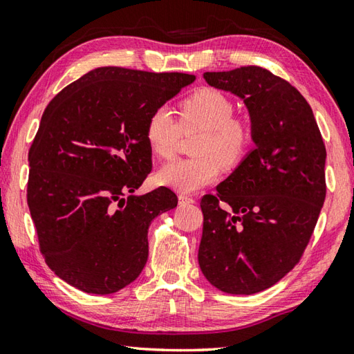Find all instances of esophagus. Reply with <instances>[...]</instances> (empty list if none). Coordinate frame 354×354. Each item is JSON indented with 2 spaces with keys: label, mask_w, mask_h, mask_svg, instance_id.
<instances>
[{
  "label": "esophagus",
  "mask_w": 354,
  "mask_h": 354,
  "mask_svg": "<svg viewBox=\"0 0 354 354\" xmlns=\"http://www.w3.org/2000/svg\"><path fill=\"white\" fill-rule=\"evenodd\" d=\"M196 200L192 198V197H189V196H185V194H180L178 196V203L180 205H191V203H194Z\"/></svg>",
  "instance_id": "esophagus-1"
}]
</instances>
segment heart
<instances>
[{
    "label": "heart",
    "mask_w": 354,
    "mask_h": 354,
    "mask_svg": "<svg viewBox=\"0 0 354 354\" xmlns=\"http://www.w3.org/2000/svg\"><path fill=\"white\" fill-rule=\"evenodd\" d=\"M234 114V104L223 92L203 88L180 103V123L168 106L151 112L145 137L152 154L171 158L178 137L185 132H202L194 158H180L163 165L157 172L158 185L191 194L216 182L220 165L234 166L245 156L251 142L250 124Z\"/></svg>",
    "instance_id": "1"
}]
</instances>
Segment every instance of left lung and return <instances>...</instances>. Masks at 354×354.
Segmentation results:
<instances>
[{
  "label": "left lung",
  "instance_id": "1",
  "mask_svg": "<svg viewBox=\"0 0 354 354\" xmlns=\"http://www.w3.org/2000/svg\"><path fill=\"white\" fill-rule=\"evenodd\" d=\"M246 106L254 149L200 203L198 265L217 290L256 295L299 262L325 200L326 151L301 92L270 71L205 72ZM223 203V205H220Z\"/></svg>",
  "mask_w": 354,
  "mask_h": 354
}]
</instances>
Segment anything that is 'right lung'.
Listing matches in <instances>:
<instances>
[{
	"instance_id": "obj_1",
	"label": "right lung",
	"mask_w": 354,
	"mask_h": 354,
	"mask_svg": "<svg viewBox=\"0 0 354 354\" xmlns=\"http://www.w3.org/2000/svg\"><path fill=\"white\" fill-rule=\"evenodd\" d=\"M194 80L108 66L48 104L29 149L28 205L46 263L64 282L103 296L140 276L152 218L177 206L168 188L136 194L152 169L146 123Z\"/></svg>"
}]
</instances>
